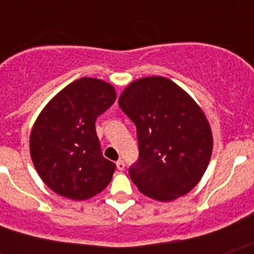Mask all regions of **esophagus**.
Wrapping results in <instances>:
<instances>
[{
    "instance_id": "obj_1",
    "label": "esophagus",
    "mask_w": 254,
    "mask_h": 254,
    "mask_svg": "<svg viewBox=\"0 0 254 254\" xmlns=\"http://www.w3.org/2000/svg\"><path fill=\"white\" fill-rule=\"evenodd\" d=\"M116 166H117V169H119L120 171H123V170L125 169V162H124L123 159H119V161L116 162Z\"/></svg>"
}]
</instances>
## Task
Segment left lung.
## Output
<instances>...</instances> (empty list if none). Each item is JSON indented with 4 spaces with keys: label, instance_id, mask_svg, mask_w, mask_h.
<instances>
[{
    "label": "left lung",
    "instance_id": "8db88e82",
    "mask_svg": "<svg viewBox=\"0 0 254 254\" xmlns=\"http://www.w3.org/2000/svg\"><path fill=\"white\" fill-rule=\"evenodd\" d=\"M119 105L137 127L139 157L129 175L139 191L161 201L190 192L212 154V131L200 107L162 76L130 83Z\"/></svg>",
    "mask_w": 254,
    "mask_h": 254
}]
</instances>
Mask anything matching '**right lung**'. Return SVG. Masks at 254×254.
I'll use <instances>...</instances> for the list:
<instances>
[{
    "mask_svg": "<svg viewBox=\"0 0 254 254\" xmlns=\"http://www.w3.org/2000/svg\"><path fill=\"white\" fill-rule=\"evenodd\" d=\"M115 100L111 84L81 77L62 89L38 116L30 155L54 192L85 200L109 185L116 165L103 157L95 123Z\"/></svg>",
    "mask_w": 254,
    "mask_h": 254,
    "instance_id": "1",
    "label": "right lung"
}]
</instances>
